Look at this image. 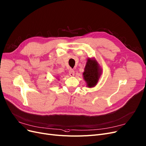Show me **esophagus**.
I'll list each match as a JSON object with an SVG mask.
<instances>
[{
	"label": "esophagus",
	"instance_id": "34e87169",
	"mask_svg": "<svg viewBox=\"0 0 146 146\" xmlns=\"http://www.w3.org/2000/svg\"><path fill=\"white\" fill-rule=\"evenodd\" d=\"M69 75L71 77H73L74 75V74H75V71H74V69H71L69 71Z\"/></svg>",
	"mask_w": 146,
	"mask_h": 146
}]
</instances>
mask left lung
Segmentation results:
<instances>
[{
  "mask_svg": "<svg viewBox=\"0 0 146 146\" xmlns=\"http://www.w3.org/2000/svg\"><path fill=\"white\" fill-rule=\"evenodd\" d=\"M102 72V68L95 58H87L84 71L83 73L87 87L92 88L96 86Z\"/></svg>",
  "mask_w": 146,
  "mask_h": 146,
  "instance_id": "obj_1",
  "label": "left lung"
}]
</instances>
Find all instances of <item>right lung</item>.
Instances as JSON below:
<instances>
[{
  "instance_id": "1",
  "label": "right lung",
  "mask_w": 146,
  "mask_h": 146,
  "mask_svg": "<svg viewBox=\"0 0 146 146\" xmlns=\"http://www.w3.org/2000/svg\"><path fill=\"white\" fill-rule=\"evenodd\" d=\"M59 80V79H58V80Z\"/></svg>"
}]
</instances>
